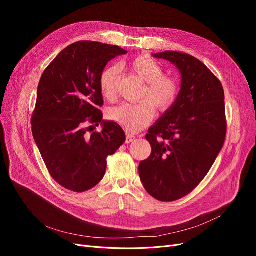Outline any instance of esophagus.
<instances>
[{
	"instance_id": "obj_1",
	"label": "esophagus",
	"mask_w": 256,
	"mask_h": 256,
	"mask_svg": "<svg viewBox=\"0 0 256 256\" xmlns=\"http://www.w3.org/2000/svg\"><path fill=\"white\" fill-rule=\"evenodd\" d=\"M135 139H136L135 136H132V135H130V134H128V135H126V144H130V142H132Z\"/></svg>"
}]
</instances>
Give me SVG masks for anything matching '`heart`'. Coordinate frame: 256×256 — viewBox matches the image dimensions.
Returning a JSON list of instances; mask_svg holds the SVG:
<instances>
[{
  "label": "heart",
  "mask_w": 256,
  "mask_h": 256,
  "mask_svg": "<svg viewBox=\"0 0 256 256\" xmlns=\"http://www.w3.org/2000/svg\"><path fill=\"white\" fill-rule=\"evenodd\" d=\"M128 67L142 82L146 83L139 104H124L112 108L108 113L109 118L130 132H137L148 126L154 117V104L160 112H166L176 104L178 96L176 80L163 74V68L154 59L147 55L134 58ZM119 76L117 66H109L100 76L102 96L108 100H114Z\"/></svg>",
  "instance_id": "b5f03b06"
}]
</instances>
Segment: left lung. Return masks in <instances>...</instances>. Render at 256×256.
<instances>
[{
    "label": "left lung",
    "mask_w": 256,
    "mask_h": 256,
    "mask_svg": "<svg viewBox=\"0 0 256 256\" xmlns=\"http://www.w3.org/2000/svg\"><path fill=\"white\" fill-rule=\"evenodd\" d=\"M182 76L176 104L150 128L152 154L139 164L140 180L154 198L174 201L192 192L221 152L226 135L224 90L195 57L166 50L152 54Z\"/></svg>",
    "instance_id": "8db88e82"
}]
</instances>
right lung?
Segmentation results:
<instances>
[{
	"mask_svg": "<svg viewBox=\"0 0 256 256\" xmlns=\"http://www.w3.org/2000/svg\"><path fill=\"white\" fill-rule=\"evenodd\" d=\"M126 52L117 46L78 42L64 48L40 78L33 137L52 178L65 189L78 193L96 186L108 156L126 141L119 124L102 120L100 76L108 62ZM88 123H100L102 132L88 136Z\"/></svg>",
	"mask_w": 256,
	"mask_h": 256,
	"instance_id": "obj_1",
	"label": "right lung"
}]
</instances>
